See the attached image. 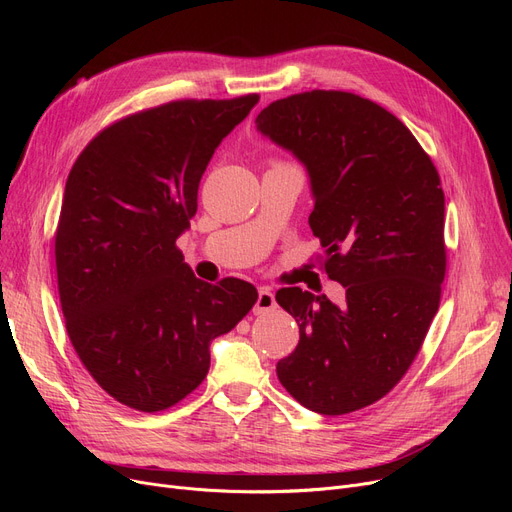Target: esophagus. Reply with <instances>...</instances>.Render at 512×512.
Instances as JSON below:
<instances>
[{
  "mask_svg": "<svg viewBox=\"0 0 512 512\" xmlns=\"http://www.w3.org/2000/svg\"><path fill=\"white\" fill-rule=\"evenodd\" d=\"M276 309V297L274 292L270 288H259V294H257V303L253 307V313L255 315H263L267 311Z\"/></svg>",
  "mask_w": 512,
  "mask_h": 512,
  "instance_id": "34e87169",
  "label": "esophagus"
}]
</instances>
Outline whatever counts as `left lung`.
<instances>
[{
    "instance_id": "obj_1",
    "label": "left lung",
    "mask_w": 512,
    "mask_h": 512,
    "mask_svg": "<svg viewBox=\"0 0 512 512\" xmlns=\"http://www.w3.org/2000/svg\"><path fill=\"white\" fill-rule=\"evenodd\" d=\"M309 174V226L324 247L338 307L280 288L299 344L276 365L303 407L344 415L386 396L417 357L446 274L444 191L432 159L384 107L344 91L278 99L255 120Z\"/></svg>"
}]
</instances>
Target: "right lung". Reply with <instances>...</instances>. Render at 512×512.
Returning a JSON list of instances; mask_svg holds the SVG:
<instances>
[{
    "label": "right lung",
    "instance_id": "obj_1",
    "mask_svg": "<svg viewBox=\"0 0 512 512\" xmlns=\"http://www.w3.org/2000/svg\"><path fill=\"white\" fill-rule=\"evenodd\" d=\"M259 95L184 99L101 130L66 180L56 232L66 330L93 380L143 413L174 407L209 371L213 338L257 301L253 284L195 278L176 249L201 176Z\"/></svg>",
    "mask_w": 512,
    "mask_h": 512
}]
</instances>
